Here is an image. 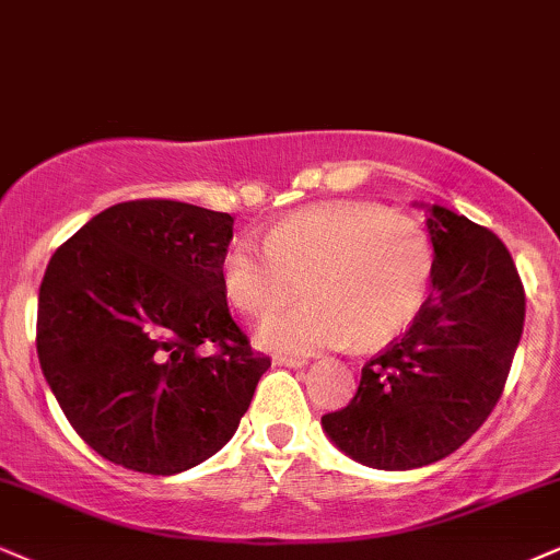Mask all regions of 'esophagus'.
<instances>
[{
    "label": "esophagus",
    "mask_w": 560,
    "mask_h": 560,
    "mask_svg": "<svg viewBox=\"0 0 560 560\" xmlns=\"http://www.w3.org/2000/svg\"><path fill=\"white\" fill-rule=\"evenodd\" d=\"M308 361L303 358H293V355H275V365H285V369H303Z\"/></svg>",
    "instance_id": "34e87169"
}]
</instances>
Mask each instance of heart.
I'll list each match as a JSON object with an SVG mask.
<instances>
[{"instance_id":"obj_1","label":"heart","mask_w":560,"mask_h":560,"mask_svg":"<svg viewBox=\"0 0 560 560\" xmlns=\"http://www.w3.org/2000/svg\"><path fill=\"white\" fill-rule=\"evenodd\" d=\"M433 252L416 220L384 207L329 202L269 228L261 246L238 238L220 261L233 308L261 316L295 295L301 306L267 316L254 340L280 355H312L353 340L378 348L416 319L428 295Z\"/></svg>"}]
</instances>
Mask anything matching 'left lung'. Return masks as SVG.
I'll return each instance as SVG.
<instances>
[{
	"label": "left lung",
	"mask_w": 560,
	"mask_h": 560,
	"mask_svg": "<svg viewBox=\"0 0 560 560\" xmlns=\"http://www.w3.org/2000/svg\"><path fill=\"white\" fill-rule=\"evenodd\" d=\"M420 207L433 291L405 337L363 365L350 405L322 418L340 452L376 470L457 452L499 402L524 327V288L501 238L441 205Z\"/></svg>",
	"instance_id": "8db88e82"
}]
</instances>
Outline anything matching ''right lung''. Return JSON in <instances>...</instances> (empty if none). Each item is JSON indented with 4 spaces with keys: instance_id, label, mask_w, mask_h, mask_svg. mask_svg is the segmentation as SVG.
I'll list each match as a JSON object with an SVG mask.
<instances>
[{
    "instance_id": "right-lung-1",
    "label": "right lung",
    "mask_w": 560,
    "mask_h": 560,
    "mask_svg": "<svg viewBox=\"0 0 560 560\" xmlns=\"http://www.w3.org/2000/svg\"><path fill=\"white\" fill-rule=\"evenodd\" d=\"M228 212L137 199L90 218L48 261L36 348L46 384L103 459L176 475L220 452L269 358L228 312ZM219 348L207 357L203 348Z\"/></svg>"
}]
</instances>
